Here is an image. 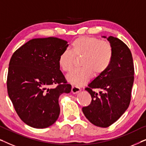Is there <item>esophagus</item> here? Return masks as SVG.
Instances as JSON below:
<instances>
[{
    "instance_id": "obj_1",
    "label": "esophagus",
    "mask_w": 146,
    "mask_h": 146,
    "mask_svg": "<svg viewBox=\"0 0 146 146\" xmlns=\"http://www.w3.org/2000/svg\"><path fill=\"white\" fill-rule=\"evenodd\" d=\"M71 91L73 94H77L80 91V88L77 86H72Z\"/></svg>"
}]
</instances>
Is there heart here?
<instances>
[{
	"label": "heart",
	"mask_w": 146,
	"mask_h": 146,
	"mask_svg": "<svg viewBox=\"0 0 146 146\" xmlns=\"http://www.w3.org/2000/svg\"><path fill=\"white\" fill-rule=\"evenodd\" d=\"M113 55V46L109 41L94 36H80L72 42L70 52L64 51L60 54L58 63L62 71L69 73L74 67L76 59L82 58V68L67 76L68 81L80 86L86 84L93 74L98 76L104 73L111 64Z\"/></svg>",
	"instance_id": "heart-1"
}]
</instances>
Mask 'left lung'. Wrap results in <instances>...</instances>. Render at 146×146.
I'll list each match as a JSON object with an SVG mask.
<instances>
[{"instance_id": "left-lung-1", "label": "left lung", "mask_w": 146, "mask_h": 146, "mask_svg": "<svg viewBox=\"0 0 146 146\" xmlns=\"http://www.w3.org/2000/svg\"><path fill=\"white\" fill-rule=\"evenodd\" d=\"M108 40L113 49L111 64L85 88L92 101L89 106L82 108L86 117L94 125L102 127H109L116 121L129 107L134 81L130 50L117 38L110 36ZM96 89L100 90L99 93L95 91Z\"/></svg>"}]
</instances>
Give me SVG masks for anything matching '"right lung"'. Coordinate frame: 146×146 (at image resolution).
Segmentation results:
<instances>
[{"mask_svg":"<svg viewBox=\"0 0 146 146\" xmlns=\"http://www.w3.org/2000/svg\"><path fill=\"white\" fill-rule=\"evenodd\" d=\"M68 46L66 41L58 38H35L12 56L8 94L18 115L29 126L46 128L58 118L60 95L71 91L58 63Z\"/></svg>","mask_w":146,"mask_h":146,"instance_id":"1","label":"right lung"}]
</instances>
